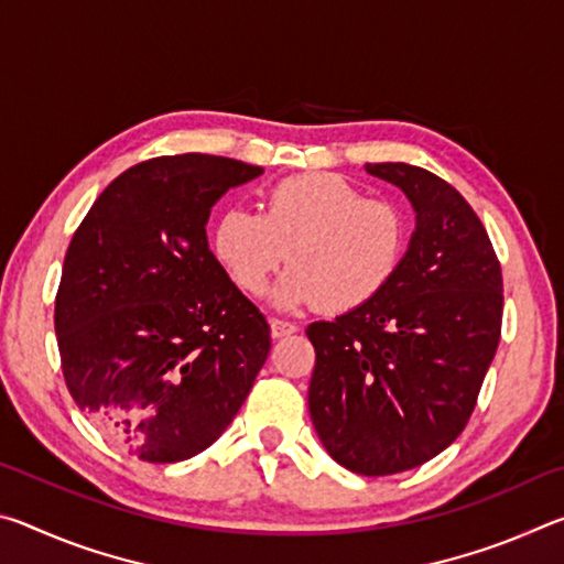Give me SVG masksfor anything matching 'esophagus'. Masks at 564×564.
Returning <instances> with one entry per match:
<instances>
[{"label":"esophagus","instance_id":"1","mask_svg":"<svg viewBox=\"0 0 564 564\" xmlns=\"http://www.w3.org/2000/svg\"><path fill=\"white\" fill-rule=\"evenodd\" d=\"M299 330V326L291 321H283V318H271V336L273 338H283V336H291V333Z\"/></svg>","mask_w":564,"mask_h":564}]
</instances>
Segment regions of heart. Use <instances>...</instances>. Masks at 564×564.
Listing matches in <instances>:
<instances>
[{
  "label": "heart",
  "mask_w": 564,
  "mask_h": 564,
  "mask_svg": "<svg viewBox=\"0 0 564 564\" xmlns=\"http://www.w3.org/2000/svg\"><path fill=\"white\" fill-rule=\"evenodd\" d=\"M405 243V216L395 204L362 198L328 171L279 181L265 188L261 214L228 208L214 231L218 261L238 289L263 293L291 256L275 301L289 308L323 303L333 313L373 301L395 275Z\"/></svg>",
  "instance_id": "1"
}]
</instances>
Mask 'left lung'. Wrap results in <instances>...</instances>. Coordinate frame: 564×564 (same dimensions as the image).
I'll return each instance as SVG.
<instances>
[{
	"instance_id": "obj_1",
	"label": "left lung",
	"mask_w": 564,
	"mask_h": 564,
	"mask_svg": "<svg viewBox=\"0 0 564 564\" xmlns=\"http://www.w3.org/2000/svg\"><path fill=\"white\" fill-rule=\"evenodd\" d=\"M415 208V234L373 301L305 328L308 410L338 465L368 477L443 453L470 420L502 326V271L470 204L431 171L366 164Z\"/></svg>"
}]
</instances>
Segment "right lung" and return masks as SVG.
Here are the masks:
<instances>
[{
  "mask_svg": "<svg viewBox=\"0 0 564 564\" xmlns=\"http://www.w3.org/2000/svg\"><path fill=\"white\" fill-rule=\"evenodd\" d=\"M261 166L141 161L101 191L66 248L54 328L74 403L147 463L226 431L271 350L263 313L208 251L206 221Z\"/></svg>",
  "mask_w": 564,
  "mask_h": 564,
  "instance_id": "right-lung-1",
  "label": "right lung"
}]
</instances>
